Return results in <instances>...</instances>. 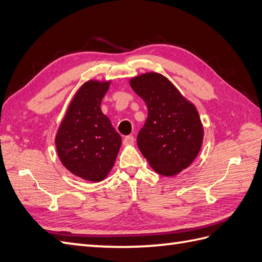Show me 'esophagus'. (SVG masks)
<instances>
[{
    "instance_id": "34e87169",
    "label": "esophagus",
    "mask_w": 262,
    "mask_h": 262,
    "mask_svg": "<svg viewBox=\"0 0 262 262\" xmlns=\"http://www.w3.org/2000/svg\"><path fill=\"white\" fill-rule=\"evenodd\" d=\"M133 143H135V138H133L132 136H127L123 139V144L124 145H132Z\"/></svg>"
}]
</instances>
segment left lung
<instances>
[{
  "label": "left lung",
  "instance_id": "left-lung-1",
  "mask_svg": "<svg viewBox=\"0 0 262 262\" xmlns=\"http://www.w3.org/2000/svg\"><path fill=\"white\" fill-rule=\"evenodd\" d=\"M129 82L148 106V118L137 138L140 151L157 173L179 174L202 146L203 125L195 105L161 73H142Z\"/></svg>",
  "mask_w": 262,
  "mask_h": 262
}]
</instances>
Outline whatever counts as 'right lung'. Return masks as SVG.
<instances>
[{
    "label": "right lung",
    "instance_id": "1",
    "mask_svg": "<svg viewBox=\"0 0 262 262\" xmlns=\"http://www.w3.org/2000/svg\"><path fill=\"white\" fill-rule=\"evenodd\" d=\"M112 83L89 80L70 102L55 135L61 163L83 180L100 182L112 170L122 139L110 119L101 110V102Z\"/></svg>",
    "mask_w": 262,
    "mask_h": 262
}]
</instances>
